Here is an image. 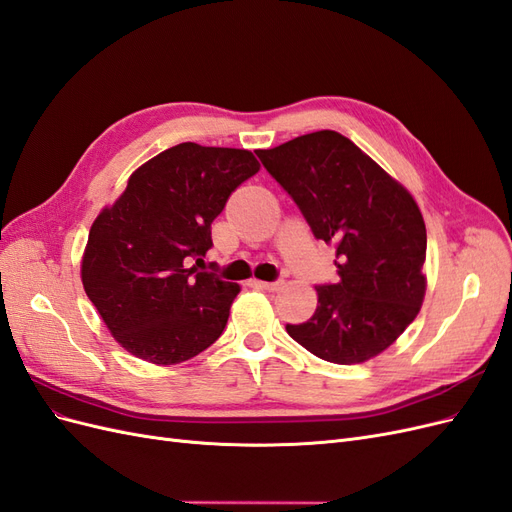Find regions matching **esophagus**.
I'll return each mask as SVG.
<instances>
[{
  "instance_id": "obj_1",
  "label": "esophagus",
  "mask_w": 512,
  "mask_h": 512,
  "mask_svg": "<svg viewBox=\"0 0 512 512\" xmlns=\"http://www.w3.org/2000/svg\"><path fill=\"white\" fill-rule=\"evenodd\" d=\"M254 286H256V288H260V290L275 292V290H280V288H282V282H280V280H277V282H256V280H254Z\"/></svg>"
}]
</instances>
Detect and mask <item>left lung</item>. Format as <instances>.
I'll return each mask as SVG.
<instances>
[{"instance_id":"8db88e82","label":"left lung","mask_w":512,"mask_h":512,"mask_svg":"<svg viewBox=\"0 0 512 512\" xmlns=\"http://www.w3.org/2000/svg\"><path fill=\"white\" fill-rule=\"evenodd\" d=\"M256 153L314 237L337 247L339 280L316 286L314 316L286 324L288 335L329 363L369 361L406 331L425 297L427 230L414 198L333 130Z\"/></svg>"}]
</instances>
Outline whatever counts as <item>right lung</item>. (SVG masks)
Instances as JSON below:
<instances>
[{
    "instance_id": "add662e5",
    "label": "right lung",
    "mask_w": 512,
    "mask_h": 512,
    "mask_svg": "<svg viewBox=\"0 0 512 512\" xmlns=\"http://www.w3.org/2000/svg\"><path fill=\"white\" fill-rule=\"evenodd\" d=\"M258 168L245 149L181 143L134 170L126 192L96 218L83 286L138 359L175 365L222 335L239 286L188 265L211 250L213 220Z\"/></svg>"
}]
</instances>
